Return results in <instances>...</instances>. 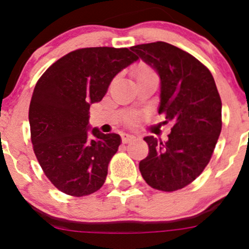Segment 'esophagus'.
Returning a JSON list of instances; mask_svg holds the SVG:
<instances>
[{
  "label": "esophagus",
  "instance_id": "1",
  "mask_svg": "<svg viewBox=\"0 0 249 249\" xmlns=\"http://www.w3.org/2000/svg\"><path fill=\"white\" fill-rule=\"evenodd\" d=\"M134 139H136V136H133V134H130V133H123L122 134V141L123 142H133Z\"/></svg>",
  "mask_w": 249,
  "mask_h": 249
}]
</instances>
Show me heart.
Returning a JSON list of instances; mask_svg holds the SVG:
<instances>
[{
	"label": "heart",
	"instance_id": "1",
	"mask_svg": "<svg viewBox=\"0 0 249 249\" xmlns=\"http://www.w3.org/2000/svg\"><path fill=\"white\" fill-rule=\"evenodd\" d=\"M150 73H153L152 70L150 69V68L145 67V65H142V67H139L138 69L134 71V77H141V76H145V75H150Z\"/></svg>",
	"mask_w": 249,
	"mask_h": 249
}]
</instances>
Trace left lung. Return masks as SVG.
<instances>
[{
	"mask_svg": "<svg viewBox=\"0 0 249 249\" xmlns=\"http://www.w3.org/2000/svg\"><path fill=\"white\" fill-rule=\"evenodd\" d=\"M160 77V105L173 127L166 142L145 137L148 156L139 170L152 188L173 192L194 181L211 160L221 132V99L211 71L166 42L131 47Z\"/></svg>",
	"mask_w": 249,
	"mask_h": 249,
	"instance_id": "1",
	"label": "left lung"
}]
</instances>
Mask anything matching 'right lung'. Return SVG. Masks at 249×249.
I'll return each instance as SVG.
<instances>
[{"label": "right lung", "instance_id": "add662e5", "mask_svg": "<svg viewBox=\"0 0 249 249\" xmlns=\"http://www.w3.org/2000/svg\"><path fill=\"white\" fill-rule=\"evenodd\" d=\"M138 59L127 48H83L48 68L34 89L29 123L34 152L51 184L84 196L103 186L121 136L89 131V110L119 71Z\"/></svg>", "mask_w": 249, "mask_h": 249}]
</instances>
